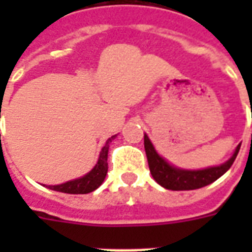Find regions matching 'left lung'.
Masks as SVG:
<instances>
[{"mask_svg":"<svg viewBox=\"0 0 252 252\" xmlns=\"http://www.w3.org/2000/svg\"><path fill=\"white\" fill-rule=\"evenodd\" d=\"M144 150L147 155L150 173L159 185L169 190H194L209 185L219 180L222 174H225L236 159L240 144L235 148L232 157L227 162L201 170L181 169L169 163L163 157H160L157 153L154 144L146 133H144Z\"/></svg>","mask_w":252,"mask_h":252,"instance_id":"8db88e82","label":"left lung"}]
</instances>
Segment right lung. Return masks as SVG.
I'll use <instances>...</instances> for the list:
<instances>
[{"label":"right lung","mask_w":252,"mask_h":252,"mask_svg":"<svg viewBox=\"0 0 252 252\" xmlns=\"http://www.w3.org/2000/svg\"><path fill=\"white\" fill-rule=\"evenodd\" d=\"M115 137L116 135L106 140L105 146L99 153L97 163H95L93 169L89 171L88 174L79 177L77 180L67 181V182L61 184V185H50L47 188L55 190V191L68 193V194H86V193H90V191L98 189L101 184L104 182L106 173H108V151H109V144Z\"/></svg>","instance_id":"add662e5"}]
</instances>
